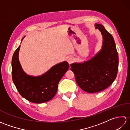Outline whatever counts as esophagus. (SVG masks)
Masks as SVG:
<instances>
[{
  "label": "esophagus",
  "mask_w": 130,
  "mask_h": 130,
  "mask_svg": "<svg viewBox=\"0 0 130 130\" xmlns=\"http://www.w3.org/2000/svg\"><path fill=\"white\" fill-rule=\"evenodd\" d=\"M67 61H68V62L70 63L72 62V59H71V57H68L67 59Z\"/></svg>",
  "instance_id": "esophagus-1"
}]
</instances>
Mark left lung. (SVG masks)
I'll list each match as a JSON object with an SVG mask.
<instances>
[{"label":"left lung","mask_w":130,"mask_h":130,"mask_svg":"<svg viewBox=\"0 0 130 130\" xmlns=\"http://www.w3.org/2000/svg\"><path fill=\"white\" fill-rule=\"evenodd\" d=\"M103 36V45L98 53L83 63H71V70L76 83L88 93H96L109 87L117 75L118 56L115 42L111 34L100 24H95Z\"/></svg>","instance_id":"8db88e82"}]
</instances>
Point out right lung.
I'll return each instance as SVG.
<instances>
[{"instance_id": "right-lung-1", "label": "right lung", "mask_w": 130, "mask_h": 130, "mask_svg": "<svg viewBox=\"0 0 130 130\" xmlns=\"http://www.w3.org/2000/svg\"><path fill=\"white\" fill-rule=\"evenodd\" d=\"M20 46L14 52L12 61V80L17 89L22 97L32 103H42L51 100L57 92L59 81L69 69L68 62L58 63L41 76L28 75L19 61Z\"/></svg>"}]
</instances>
